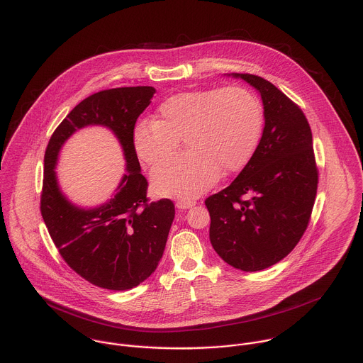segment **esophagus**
<instances>
[{
  "instance_id": "esophagus-1",
  "label": "esophagus",
  "mask_w": 363,
  "mask_h": 363,
  "mask_svg": "<svg viewBox=\"0 0 363 363\" xmlns=\"http://www.w3.org/2000/svg\"><path fill=\"white\" fill-rule=\"evenodd\" d=\"M196 206V201L193 200H179L176 203V207L179 209H189V208H193Z\"/></svg>"
}]
</instances>
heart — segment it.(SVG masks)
<instances>
[{"mask_svg":"<svg viewBox=\"0 0 363 363\" xmlns=\"http://www.w3.org/2000/svg\"><path fill=\"white\" fill-rule=\"evenodd\" d=\"M257 96L240 86L183 92L157 107L156 120H141L133 130L137 156L156 164L172 155L180 138L186 151L152 172L156 194L194 199L216 183L220 173L242 169L255 154L262 130Z\"/></svg>","mask_w":363,"mask_h":363,"instance_id":"1","label":"heart"}]
</instances>
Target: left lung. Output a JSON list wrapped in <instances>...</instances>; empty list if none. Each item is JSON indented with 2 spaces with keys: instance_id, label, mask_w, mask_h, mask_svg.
Returning <instances> with one entry per match:
<instances>
[{
  "instance_id": "1",
  "label": "left lung",
  "mask_w": 363,
  "mask_h": 363,
  "mask_svg": "<svg viewBox=\"0 0 363 363\" xmlns=\"http://www.w3.org/2000/svg\"><path fill=\"white\" fill-rule=\"evenodd\" d=\"M250 84L264 106L259 145L238 177L208 197L209 240L218 256L242 271H261L286 257L303 236L317 193L308 118L269 81L229 74Z\"/></svg>"
}]
</instances>
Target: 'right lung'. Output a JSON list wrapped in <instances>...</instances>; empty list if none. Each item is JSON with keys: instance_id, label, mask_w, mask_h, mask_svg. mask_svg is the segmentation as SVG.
<instances>
[{"instance_id": "add662e5", "label": "right lung", "mask_w": 363, "mask_h": 363, "mask_svg": "<svg viewBox=\"0 0 363 363\" xmlns=\"http://www.w3.org/2000/svg\"><path fill=\"white\" fill-rule=\"evenodd\" d=\"M152 86L114 88L77 104L52 133L45 154L40 211L61 257L84 279L110 291L144 282L162 259L174 218V206L162 199L148 203V182L133 145V130L154 98ZM89 125L110 129L126 160L115 194L95 208L72 205L57 186L55 166L65 141Z\"/></svg>"}]
</instances>
